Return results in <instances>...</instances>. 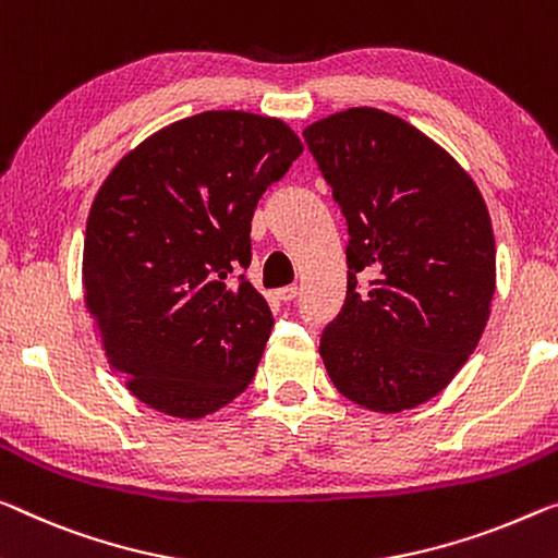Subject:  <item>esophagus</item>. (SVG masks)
Listing matches in <instances>:
<instances>
[{
    "mask_svg": "<svg viewBox=\"0 0 558 558\" xmlns=\"http://www.w3.org/2000/svg\"><path fill=\"white\" fill-rule=\"evenodd\" d=\"M274 296H277L279 302H294V299L299 296V287H281L274 291Z\"/></svg>",
    "mask_w": 558,
    "mask_h": 558,
    "instance_id": "1",
    "label": "esophagus"
}]
</instances>
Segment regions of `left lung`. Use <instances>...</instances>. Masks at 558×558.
I'll use <instances>...</instances> for the list:
<instances>
[{
    "instance_id": "left-lung-1",
    "label": "left lung",
    "mask_w": 558,
    "mask_h": 558,
    "mask_svg": "<svg viewBox=\"0 0 558 558\" xmlns=\"http://www.w3.org/2000/svg\"><path fill=\"white\" fill-rule=\"evenodd\" d=\"M304 140L349 227L347 299L322 333L333 387L379 414L434 399L486 329L496 244L464 167L404 119L351 107ZM368 272L369 289L355 277Z\"/></svg>"
}]
</instances>
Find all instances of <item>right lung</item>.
<instances>
[{
	"mask_svg": "<svg viewBox=\"0 0 558 558\" xmlns=\"http://www.w3.org/2000/svg\"><path fill=\"white\" fill-rule=\"evenodd\" d=\"M304 144L287 122L202 111L117 161L84 234V304L142 404L204 418L250 387L271 333L267 299L229 277L252 262L256 202Z\"/></svg>",
	"mask_w": 558,
	"mask_h": 558,
	"instance_id": "1",
	"label": "right lung"
}]
</instances>
